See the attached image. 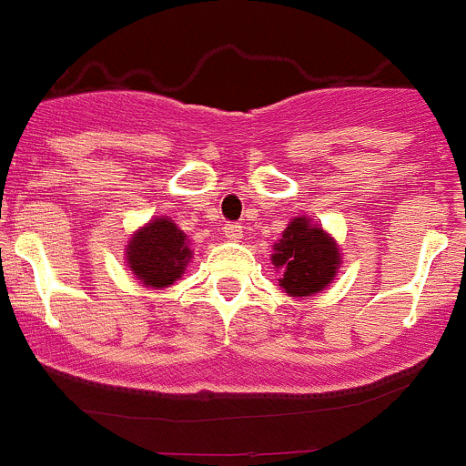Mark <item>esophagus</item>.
<instances>
[{"instance_id":"esophagus-1","label":"esophagus","mask_w":466,"mask_h":466,"mask_svg":"<svg viewBox=\"0 0 466 466\" xmlns=\"http://www.w3.org/2000/svg\"><path fill=\"white\" fill-rule=\"evenodd\" d=\"M224 235H227L228 239H242L244 228L239 227L238 222H228V224H224Z\"/></svg>"}]
</instances>
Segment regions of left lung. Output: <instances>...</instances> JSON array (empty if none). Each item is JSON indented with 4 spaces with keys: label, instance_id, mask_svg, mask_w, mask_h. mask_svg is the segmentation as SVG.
<instances>
[{
    "label": "left lung",
    "instance_id": "1",
    "mask_svg": "<svg viewBox=\"0 0 466 466\" xmlns=\"http://www.w3.org/2000/svg\"><path fill=\"white\" fill-rule=\"evenodd\" d=\"M273 264L282 268L279 287L293 298L322 291L339 267L338 247L319 227H309L307 218H295L275 244Z\"/></svg>",
    "mask_w": 466,
    "mask_h": 466
}]
</instances>
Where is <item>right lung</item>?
<instances>
[{"mask_svg": "<svg viewBox=\"0 0 466 466\" xmlns=\"http://www.w3.org/2000/svg\"><path fill=\"white\" fill-rule=\"evenodd\" d=\"M127 259L142 284L164 289L187 268L191 248L187 247V235L171 219L157 218L133 235L127 248Z\"/></svg>", "mask_w": 466, "mask_h": 466, "instance_id": "right-lung-1", "label": "right lung"}]
</instances>
